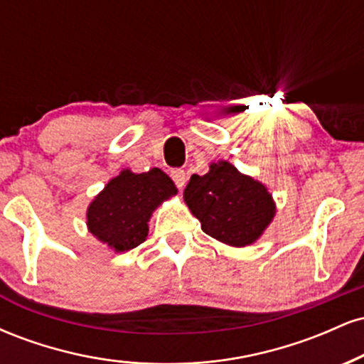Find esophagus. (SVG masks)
I'll use <instances>...</instances> for the list:
<instances>
[{"label":"esophagus","instance_id":"1","mask_svg":"<svg viewBox=\"0 0 364 364\" xmlns=\"http://www.w3.org/2000/svg\"><path fill=\"white\" fill-rule=\"evenodd\" d=\"M171 178H173V181L176 183L178 188H183L186 185V173L183 169H174L171 171Z\"/></svg>","mask_w":364,"mask_h":364}]
</instances>
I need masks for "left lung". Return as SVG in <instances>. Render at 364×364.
Here are the masks:
<instances>
[{"mask_svg": "<svg viewBox=\"0 0 364 364\" xmlns=\"http://www.w3.org/2000/svg\"><path fill=\"white\" fill-rule=\"evenodd\" d=\"M183 198L205 235L235 248L257 243L277 212L269 188L228 161L212 162L203 176L193 174Z\"/></svg>", "mask_w": 364, "mask_h": 364, "instance_id": "1", "label": "left lung"}]
</instances>
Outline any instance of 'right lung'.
<instances>
[{
	"instance_id": "1",
	"label": "right lung",
	"mask_w": 364,
	"mask_h": 364,
	"mask_svg": "<svg viewBox=\"0 0 364 364\" xmlns=\"http://www.w3.org/2000/svg\"><path fill=\"white\" fill-rule=\"evenodd\" d=\"M176 193L173 179L159 168L123 169L89 203L87 229L114 253L129 252L147 240L154 210Z\"/></svg>"
}]
</instances>
